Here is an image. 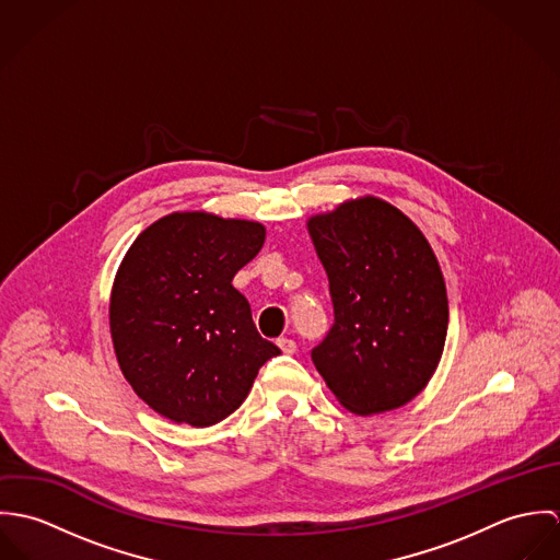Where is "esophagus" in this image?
<instances>
[{
    "label": "esophagus",
    "instance_id": "obj_1",
    "mask_svg": "<svg viewBox=\"0 0 560 560\" xmlns=\"http://www.w3.org/2000/svg\"><path fill=\"white\" fill-rule=\"evenodd\" d=\"M276 345H278L280 351L287 353V355H293V353L298 351V345H295V340H291V338H278Z\"/></svg>",
    "mask_w": 560,
    "mask_h": 560
}]
</instances>
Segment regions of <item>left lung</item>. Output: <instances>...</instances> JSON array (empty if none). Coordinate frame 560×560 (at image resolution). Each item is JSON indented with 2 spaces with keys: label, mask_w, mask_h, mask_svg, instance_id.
<instances>
[{
  "label": "left lung",
  "mask_w": 560,
  "mask_h": 560,
  "mask_svg": "<svg viewBox=\"0 0 560 560\" xmlns=\"http://www.w3.org/2000/svg\"><path fill=\"white\" fill-rule=\"evenodd\" d=\"M334 304L313 362L338 402L375 416L399 409L433 377L448 298L433 247L395 205L362 196L306 222Z\"/></svg>",
  "instance_id": "1"
}]
</instances>
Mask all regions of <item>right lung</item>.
<instances>
[{"mask_svg":"<svg viewBox=\"0 0 560 560\" xmlns=\"http://www.w3.org/2000/svg\"><path fill=\"white\" fill-rule=\"evenodd\" d=\"M262 243L260 222L174 211L127 249L109 295L114 353L133 393L163 418L224 420L280 353L233 287Z\"/></svg>","mask_w":560,"mask_h":560,"instance_id":"right-lung-1","label":"right lung"}]
</instances>
